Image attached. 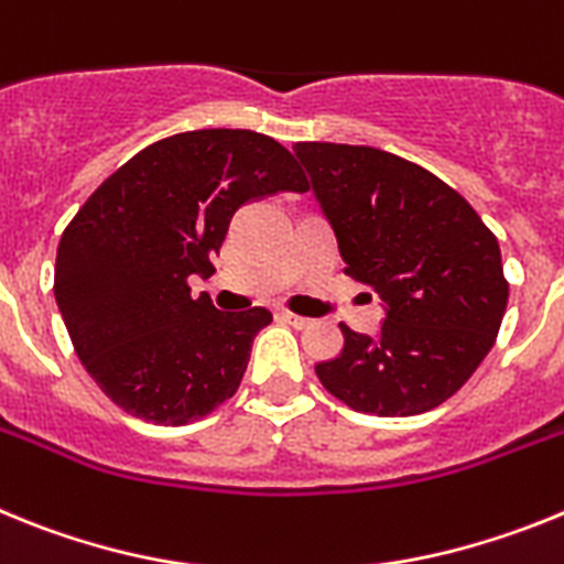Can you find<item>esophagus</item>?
Segmentation results:
<instances>
[{
	"label": "esophagus",
	"mask_w": 564,
	"mask_h": 564,
	"mask_svg": "<svg viewBox=\"0 0 564 564\" xmlns=\"http://www.w3.org/2000/svg\"><path fill=\"white\" fill-rule=\"evenodd\" d=\"M281 317L289 323V326H295V329H310V326H315V321H312V317L292 315V312H281Z\"/></svg>",
	"instance_id": "obj_1"
}]
</instances>
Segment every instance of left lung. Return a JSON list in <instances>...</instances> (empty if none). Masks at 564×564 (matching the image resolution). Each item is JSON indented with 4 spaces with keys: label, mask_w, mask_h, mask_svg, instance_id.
Listing matches in <instances>:
<instances>
[{
    "label": "left lung",
    "mask_w": 564,
    "mask_h": 564,
    "mask_svg": "<svg viewBox=\"0 0 564 564\" xmlns=\"http://www.w3.org/2000/svg\"><path fill=\"white\" fill-rule=\"evenodd\" d=\"M295 155L346 275L377 292V335L340 326L321 383L364 414L409 417L477 371L508 306L499 243L474 207L423 166L375 147L303 141Z\"/></svg>",
    "instance_id": "left-lung-1"
}]
</instances>
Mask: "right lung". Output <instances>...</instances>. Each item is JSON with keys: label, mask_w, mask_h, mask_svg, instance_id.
<instances>
[{"label": "right lung", "mask_w": 564, "mask_h": 564, "mask_svg": "<svg viewBox=\"0 0 564 564\" xmlns=\"http://www.w3.org/2000/svg\"><path fill=\"white\" fill-rule=\"evenodd\" d=\"M306 193L286 147L252 130H193L144 147L76 213L58 241L56 303L87 375L133 417L187 425L241 386L272 312H218L189 295L209 278L232 215Z\"/></svg>", "instance_id": "1"}]
</instances>
